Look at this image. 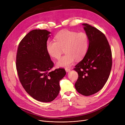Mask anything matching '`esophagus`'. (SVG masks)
Returning a JSON list of instances; mask_svg holds the SVG:
<instances>
[{
	"mask_svg": "<svg viewBox=\"0 0 125 125\" xmlns=\"http://www.w3.org/2000/svg\"><path fill=\"white\" fill-rule=\"evenodd\" d=\"M65 70H66V71L67 72H70V71H71V69L68 68H65Z\"/></svg>",
	"mask_w": 125,
	"mask_h": 125,
	"instance_id": "esophagus-1",
	"label": "esophagus"
}]
</instances>
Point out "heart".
I'll return each instance as SVG.
<instances>
[{
    "label": "heart",
    "mask_w": 125,
    "mask_h": 125,
    "mask_svg": "<svg viewBox=\"0 0 125 125\" xmlns=\"http://www.w3.org/2000/svg\"><path fill=\"white\" fill-rule=\"evenodd\" d=\"M55 40L47 42L46 49L49 55L56 59L61 57L64 50L65 54L57 62L59 67H70L75 59H83L88 50V38L84 32L63 30L56 35Z\"/></svg>",
    "instance_id": "heart-1"
}]
</instances>
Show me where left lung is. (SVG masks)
<instances>
[{
  "mask_svg": "<svg viewBox=\"0 0 125 125\" xmlns=\"http://www.w3.org/2000/svg\"><path fill=\"white\" fill-rule=\"evenodd\" d=\"M82 25L89 46L83 59L74 68L78 74L75 86L79 93L90 96L99 92L108 79L112 65V51L102 32L87 24Z\"/></svg>",
  "mask_w": 125,
  "mask_h": 125,
  "instance_id": "left-lung-1",
  "label": "left lung"
}]
</instances>
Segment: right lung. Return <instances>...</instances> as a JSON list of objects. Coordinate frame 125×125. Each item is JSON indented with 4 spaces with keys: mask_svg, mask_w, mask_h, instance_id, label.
<instances>
[{
    "mask_svg": "<svg viewBox=\"0 0 125 125\" xmlns=\"http://www.w3.org/2000/svg\"><path fill=\"white\" fill-rule=\"evenodd\" d=\"M50 32L33 30L20 42L16 66L19 81L26 92L33 98L51 102L58 95L59 81L66 75L64 68L52 71L54 63L47 51V41Z\"/></svg>",
    "mask_w": 125,
    "mask_h": 125,
    "instance_id": "add662e5",
    "label": "right lung"
}]
</instances>
